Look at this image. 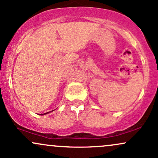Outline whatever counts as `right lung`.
<instances>
[{"mask_svg":"<svg viewBox=\"0 0 158 158\" xmlns=\"http://www.w3.org/2000/svg\"><path fill=\"white\" fill-rule=\"evenodd\" d=\"M47 113H49V112H46V113H44V114H42V115H43V114H47Z\"/></svg>","mask_w":158,"mask_h":158,"instance_id":"obj_1","label":"right lung"}]
</instances>
